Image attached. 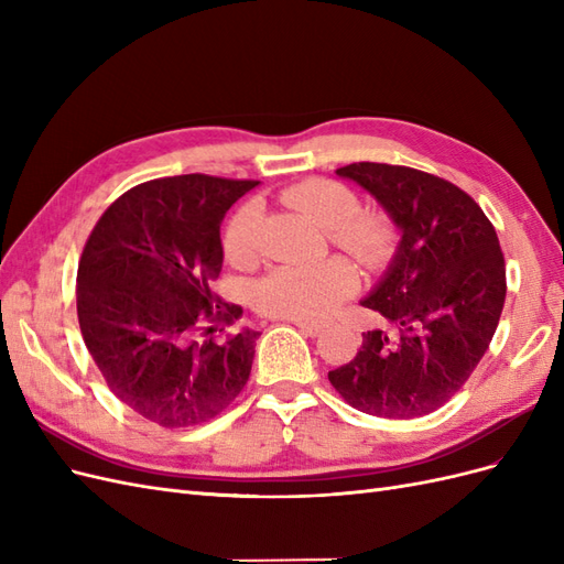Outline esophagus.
Returning a JSON list of instances; mask_svg holds the SVG:
<instances>
[{
	"instance_id": "esophagus-1",
	"label": "esophagus",
	"mask_w": 564,
	"mask_h": 564,
	"mask_svg": "<svg viewBox=\"0 0 564 564\" xmlns=\"http://www.w3.org/2000/svg\"><path fill=\"white\" fill-rule=\"evenodd\" d=\"M296 327L301 329V332H305V334H311V336H315V334H319L322 329H324V324L322 322H305V319H292Z\"/></svg>"
}]
</instances>
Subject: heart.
<instances>
[{
    "label": "heart",
    "mask_w": 564,
    "mask_h": 564,
    "mask_svg": "<svg viewBox=\"0 0 564 564\" xmlns=\"http://www.w3.org/2000/svg\"><path fill=\"white\" fill-rule=\"evenodd\" d=\"M289 207L301 212L352 261L369 270H381L398 249V226L383 212H360V197L344 183L308 178L284 193ZM261 209L247 202L235 212L224 235V251L235 265H247L259 253ZM357 289L355 270L344 261L319 265H282L256 282V308L272 317L319 319Z\"/></svg>",
    "instance_id": "b5f03b06"
}]
</instances>
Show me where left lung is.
Wrapping results in <instances>:
<instances>
[{"label":"left lung","mask_w":564,"mask_h":564,"mask_svg":"<svg viewBox=\"0 0 564 564\" xmlns=\"http://www.w3.org/2000/svg\"><path fill=\"white\" fill-rule=\"evenodd\" d=\"M336 176L379 202L400 242L362 299L388 329L362 334L360 350L329 381L357 412L431 414L468 381L497 332L506 301L497 230L470 195L419 169L357 162Z\"/></svg>","instance_id":"8db88e82"}]
</instances>
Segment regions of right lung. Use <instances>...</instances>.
<instances>
[{
    "instance_id": "right-lung-1",
    "label": "right lung",
    "mask_w": 564,
    "mask_h": 564,
    "mask_svg": "<svg viewBox=\"0 0 564 564\" xmlns=\"http://www.w3.org/2000/svg\"><path fill=\"white\" fill-rule=\"evenodd\" d=\"M259 181L185 174L148 181L115 199L77 270V315L108 388L164 429L214 419L249 381L253 329L212 284L224 268L220 224Z\"/></svg>"
}]
</instances>
